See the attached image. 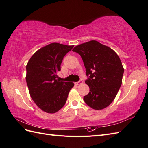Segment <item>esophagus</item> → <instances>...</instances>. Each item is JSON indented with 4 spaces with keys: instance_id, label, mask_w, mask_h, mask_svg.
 I'll use <instances>...</instances> for the list:
<instances>
[{
    "instance_id": "34e87169",
    "label": "esophagus",
    "mask_w": 148,
    "mask_h": 148,
    "mask_svg": "<svg viewBox=\"0 0 148 148\" xmlns=\"http://www.w3.org/2000/svg\"><path fill=\"white\" fill-rule=\"evenodd\" d=\"M82 83H83V81H82V80H79V81L75 83V84L76 85H79V84H82Z\"/></svg>"
}]
</instances>
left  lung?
Wrapping results in <instances>:
<instances>
[{
	"label": "left lung",
	"instance_id": "obj_1",
	"mask_svg": "<svg viewBox=\"0 0 148 148\" xmlns=\"http://www.w3.org/2000/svg\"><path fill=\"white\" fill-rule=\"evenodd\" d=\"M72 51L81 56L88 77L85 83L89 92L83 100L93 109L106 108L114 100L122 83L124 69L119 56L96 41L79 44Z\"/></svg>",
	"mask_w": 148,
	"mask_h": 148
}]
</instances>
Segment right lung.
<instances>
[{
	"mask_svg": "<svg viewBox=\"0 0 148 148\" xmlns=\"http://www.w3.org/2000/svg\"><path fill=\"white\" fill-rule=\"evenodd\" d=\"M73 46L49 44L36 52L26 65V80L31 97L45 112L53 114L62 109L74 86L72 82H60L57 75L64 57Z\"/></svg>",
	"mask_w": 148,
	"mask_h": 148,
	"instance_id": "add662e5",
	"label": "right lung"
}]
</instances>
